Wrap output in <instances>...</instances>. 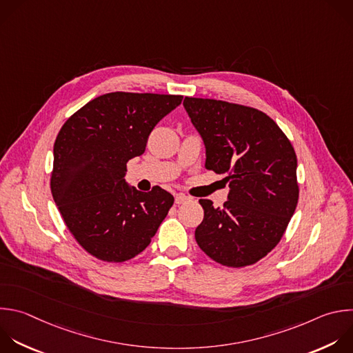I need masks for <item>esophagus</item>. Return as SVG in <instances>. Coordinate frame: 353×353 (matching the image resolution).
<instances>
[{
    "mask_svg": "<svg viewBox=\"0 0 353 353\" xmlns=\"http://www.w3.org/2000/svg\"><path fill=\"white\" fill-rule=\"evenodd\" d=\"M190 199H191V198L187 196V195H184V194H176V196H174V202H176L177 205L185 203V202H188Z\"/></svg>",
    "mask_w": 353,
    "mask_h": 353,
    "instance_id": "34e87169",
    "label": "esophagus"
}]
</instances>
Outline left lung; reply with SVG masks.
Segmentation results:
<instances>
[{
    "label": "left lung",
    "mask_w": 353,
    "mask_h": 353,
    "mask_svg": "<svg viewBox=\"0 0 353 353\" xmlns=\"http://www.w3.org/2000/svg\"><path fill=\"white\" fill-rule=\"evenodd\" d=\"M199 132L208 170L225 174L228 201L199 199V248L227 268L259 262L280 243L296 209V154L288 137L259 109L209 98L183 102Z\"/></svg>",
    "instance_id": "8db88e82"
}]
</instances>
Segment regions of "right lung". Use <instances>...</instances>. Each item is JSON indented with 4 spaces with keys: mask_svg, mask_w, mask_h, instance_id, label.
Masks as SVG:
<instances>
[{
    "mask_svg": "<svg viewBox=\"0 0 353 353\" xmlns=\"http://www.w3.org/2000/svg\"><path fill=\"white\" fill-rule=\"evenodd\" d=\"M183 95L116 91L99 95L61 128L54 144L51 192L62 219L91 256L122 263L141 254L172 208L161 187L130 188L126 165L145 151L158 122Z\"/></svg>",
    "mask_w": 353,
    "mask_h": 353,
    "instance_id": "add662e5",
    "label": "right lung"
}]
</instances>
